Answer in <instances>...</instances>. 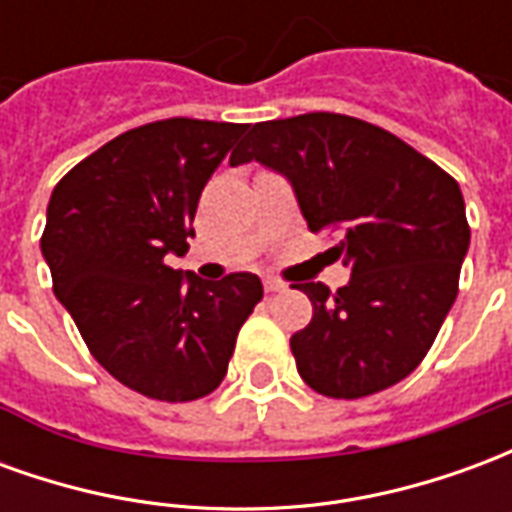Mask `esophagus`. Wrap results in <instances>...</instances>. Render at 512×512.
Returning <instances> with one entry per match:
<instances>
[{
  "label": "esophagus",
  "mask_w": 512,
  "mask_h": 512,
  "mask_svg": "<svg viewBox=\"0 0 512 512\" xmlns=\"http://www.w3.org/2000/svg\"><path fill=\"white\" fill-rule=\"evenodd\" d=\"M263 288H266V293H279V290H285V285H282L279 279L268 277L266 282H263Z\"/></svg>",
  "instance_id": "esophagus-1"
}]
</instances>
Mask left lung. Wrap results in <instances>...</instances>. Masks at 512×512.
<instances>
[{"instance_id": "obj_1", "label": "left lung", "mask_w": 512, "mask_h": 512, "mask_svg": "<svg viewBox=\"0 0 512 512\" xmlns=\"http://www.w3.org/2000/svg\"><path fill=\"white\" fill-rule=\"evenodd\" d=\"M249 161L288 180L312 233L343 235L332 255L351 268L348 285H296L312 301L290 337L304 384L356 400L414 373L458 296L461 186L395 134L332 112L246 126L230 164Z\"/></svg>"}]
</instances>
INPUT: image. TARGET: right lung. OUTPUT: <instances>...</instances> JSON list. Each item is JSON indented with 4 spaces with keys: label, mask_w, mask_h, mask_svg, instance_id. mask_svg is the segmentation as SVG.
<instances>
[{
    "label": "right lung",
    "mask_w": 512,
    "mask_h": 512,
    "mask_svg": "<svg viewBox=\"0 0 512 512\" xmlns=\"http://www.w3.org/2000/svg\"><path fill=\"white\" fill-rule=\"evenodd\" d=\"M244 123L172 117L131 128L54 186L40 252L90 354L139 395L186 403L227 376L263 285L167 266L194 238L197 202Z\"/></svg>",
    "instance_id": "1"
}]
</instances>
